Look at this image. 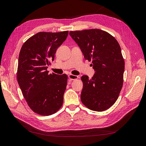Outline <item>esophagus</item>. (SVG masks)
<instances>
[{"label": "esophagus", "instance_id": "esophagus-1", "mask_svg": "<svg viewBox=\"0 0 146 146\" xmlns=\"http://www.w3.org/2000/svg\"><path fill=\"white\" fill-rule=\"evenodd\" d=\"M68 78H69V79H70V80H74L78 79V78H79V76H77V75H73V74H68Z\"/></svg>", "mask_w": 146, "mask_h": 146}]
</instances>
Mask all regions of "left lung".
<instances>
[{
	"mask_svg": "<svg viewBox=\"0 0 146 146\" xmlns=\"http://www.w3.org/2000/svg\"><path fill=\"white\" fill-rule=\"evenodd\" d=\"M84 58L92 62L94 76L83 75L81 102L90 110L102 111L113 105L123 83L125 62L115 37L99 29L70 31Z\"/></svg>",
	"mask_w": 146,
	"mask_h": 146,
	"instance_id": "left-lung-1",
	"label": "left lung"
}]
</instances>
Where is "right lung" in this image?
<instances>
[{"instance_id":"add662e5","label":"right lung","mask_w":146,"mask_h":146,"mask_svg":"<svg viewBox=\"0 0 146 146\" xmlns=\"http://www.w3.org/2000/svg\"><path fill=\"white\" fill-rule=\"evenodd\" d=\"M68 34V31L39 32L21 47L17 81L29 107L37 114L52 115L63 104L68 77L65 74H48L47 69Z\"/></svg>"}]
</instances>
